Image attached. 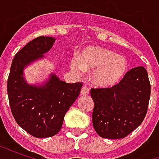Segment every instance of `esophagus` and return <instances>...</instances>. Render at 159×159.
Returning a JSON list of instances; mask_svg holds the SVG:
<instances>
[{
    "label": "esophagus",
    "instance_id": "1",
    "mask_svg": "<svg viewBox=\"0 0 159 159\" xmlns=\"http://www.w3.org/2000/svg\"><path fill=\"white\" fill-rule=\"evenodd\" d=\"M89 93V89L86 86H83L81 89V94L82 95H88Z\"/></svg>",
    "mask_w": 159,
    "mask_h": 159
}]
</instances>
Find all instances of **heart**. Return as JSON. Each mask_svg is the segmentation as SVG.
I'll return each instance as SVG.
<instances>
[{
	"label": "heart",
	"instance_id": "b5f03b06",
	"mask_svg": "<svg viewBox=\"0 0 159 159\" xmlns=\"http://www.w3.org/2000/svg\"><path fill=\"white\" fill-rule=\"evenodd\" d=\"M127 60L110 49L100 47H89L83 51L79 59L73 58L70 68L78 75L83 71L94 70L92 81L97 86H114L117 84L127 70Z\"/></svg>",
	"mask_w": 159,
	"mask_h": 159
}]
</instances>
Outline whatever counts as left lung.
Segmentation results:
<instances>
[{"mask_svg":"<svg viewBox=\"0 0 159 159\" xmlns=\"http://www.w3.org/2000/svg\"><path fill=\"white\" fill-rule=\"evenodd\" d=\"M93 125L102 138L121 139L140 125L147 115L151 85L143 66L133 68L111 88L92 89Z\"/></svg>","mask_w":159,"mask_h":159,"instance_id":"left-lung-1","label":"left lung"}]
</instances>
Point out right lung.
<instances>
[{
  "mask_svg": "<svg viewBox=\"0 0 159 159\" xmlns=\"http://www.w3.org/2000/svg\"><path fill=\"white\" fill-rule=\"evenodd\" d=\"M55 42L51 36H39L28 42L12 59L7 79L9 104L14 119L36 138L55 135L62 128L66 111L78 97L82 83H67L55 74L42 85H30L24 69L42 59Z\"/></svg>",
  "mask_w": 159,
  "mask_h": 159,
  "instance_id": "1",
  "label": "right lung"
}]
</instances>
